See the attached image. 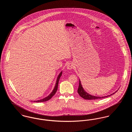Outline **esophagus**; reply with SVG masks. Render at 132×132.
<instances>
[{"label":"esophagus","mask_w":132,"mask_h":132,"mask_svg":"<svg viewBox=\"0 0 132 132\" xmlns=\"http://www.w3.org/2000/svg\"><path fill=\"white\" fill-rule=\"evenodd\" d=\"M73 68V65L72 64H69L67 66V69L70 70Z\"/></svg>","instance_id":"34e87169"}]
</instances>
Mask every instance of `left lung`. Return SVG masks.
<instances>
[{
	"instance_id": "8db88e82",
	"label": "left lung",
	"mask_w": 132,
	"mask_h": 132,
	"mask_svg": "<svg viewBox=\"0 0 132 132\" xmlns=\"http://www.w3.org/2000/svg\"><path fill=\"white\" fill-rule=\"evenodd\" d=\"M116 92H115V93H114L112 94L108 95H106V96H94V95H91V94H88V93H87L85 90V89H84V88H82V87L81 81L79 80V88H78V93L84 99H85V100H98V99H101V98H105V97H108V96H111V95L114 94Z\"/></svg>"
}]
</instances>
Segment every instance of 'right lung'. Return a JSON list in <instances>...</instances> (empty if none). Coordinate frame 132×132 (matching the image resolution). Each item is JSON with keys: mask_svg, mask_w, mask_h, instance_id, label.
Instances as JSON below:
<instances>
[{"mask_svg": "<svg viewBox=\"0 0 132 132\" xmlns=\"http://www.w3.org/2000/svg\"><path fill=\"white\" fill-rule=\"evenodd\" d=\"M62 71H61V72L59 73V74L58 76V77H57V78L56 82V84H55V87H54V88H53V90L52 91V92L50 93V94H49L47 96L44 97V98L42 99V100H38V101H34V102H44V101H48V100H50V98H51L55 94L57 90L58 82H59V79H60L61 76H62Z\"/></svg>", "mask_w": 132, "mask_h": 132, "instance_id": "1", "label": "right lung"}]
</instances>
